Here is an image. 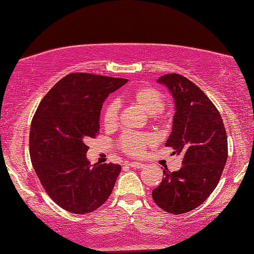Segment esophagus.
Wrapping results in <instances>:
<instances>
[{
    "instance_id": "esophagus-1",
    "label": "esophagus",
    "mask_w": 254,
    "mask_h": 254,
    "mask_svg": "<svg viewBox=\"0 0 254 254\" xmlns=\"http://www.w3.org/2000/svg\"><path fill=\"white\" fill-rule=\"evenodd\" d=\"M127 166H130L131 168H135V169H142L144 168V165L141 162H128Z\"/></svg>"
}]
</instances>
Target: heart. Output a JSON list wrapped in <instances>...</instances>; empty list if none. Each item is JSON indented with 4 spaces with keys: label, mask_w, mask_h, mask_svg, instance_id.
<instances>
[{
    "label": "heart",
    "mask_w": 254,
    "mask_h": 254,
    "mask_svg": "<svg viewBox=\"0 0 254 254\" xmlns=\"http://www.w3.org/2000/svg\"><path fill=\"white\" fill-rule=\"evenodd\" d=\"M130 101L150 115L154 123L163 122L161 112L165 109L166 97L159 89L152 86H140L130 94ZM120 105L117 101H111L106 104L102 114V121L107 128L114 127L118 124ZM154 143V139L148 133L127 132L119 140V147L124 153L132 157H140L145 150Z\"/></svg>",
    "instance_id": "heart-1"
}]
</instances>
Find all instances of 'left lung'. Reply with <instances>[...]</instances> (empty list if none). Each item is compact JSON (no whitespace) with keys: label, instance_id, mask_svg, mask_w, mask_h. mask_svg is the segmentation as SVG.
Instances as JSON below:
<instances>
[{"label":"left lung","instance_id":"1","mask_svg":"<svg viewBox=\"0 0 254 254\" xmlns=\"http://www.w3.org/2000/svg\"><path fill=\"white\" fill-rule=\"evenodd\" d=\"M175 102L173 131L166 145L183 154V167L165 168L160 185L152 190L159 207L184 214L198 207L212 194L227 160V136L220 112L199 87L178 74L161 76Z\"/></svg>","mask_w":254,"mask_h":254}]
</instances>
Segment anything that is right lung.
I'll list each match as a JSON object with an SVG mask.
<instances>
[{"instance_id":"obj_1","label":"right lung","mask_w":254,"mask_h":254,"mask_svg":"<svg viewBox=\"0 0 254 254\" xmlns=\"http://www.w3.org/2000/svg\"><path fill=\"white\" fill-rule=\"evenodd\" d=\"M127 81L72 72L47 93L34 113L29 140L33 169L50 198L67 212L91 213L113 190L121 166H92L86 141L100 131L106 97Z\"/></svg>"}]
</instances>
